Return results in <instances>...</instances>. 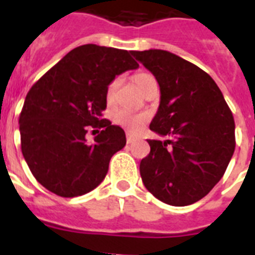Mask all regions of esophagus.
<instances>
[{"label": "esophagus", "instance_id": "esophagus-1", "mask_svg": "<svg viewBox=\"0 0 255 255\" xmlns=\"http://www.w3.org/2000/svg\"><path fill=\"white\" fill-rule=\"evenodd\" d=\"M135 136L133 135H131V133H129V132H127V143L128 144H131V143H133V141H135Z\"/></svg>", "mask_w": 255, "mask_h": 255}]
</instances>
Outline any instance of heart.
<instances>
[{"mask_svg":"<svg viewBox=\"0 0 255 255\" xmlns=\"http://www.w3.org/2000/svg\"><path fill=\"white\" fill-rule=\"evenodd\" d=\"M132 81L137 86L140 91H143L144 88L147 87L148 83L155 81V78L152 77L151 74L147 73H137L132 77ZM118 83L119 81L118 79H114V81L107 86V90H106V102L108 104L112 103V100L115 98L116 88H118ZM115 122L120 126H123L129 131H136L141 127V124L145 122V116L144 115H133L131 112L128 111H119L115 114Z\"/></svg>","mask_w":255,"mask_h":255,"instance_id":"b5f03b06","label":"heart"}]
</instances>
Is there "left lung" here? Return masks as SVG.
<instances>
[{
    "label": "left lung",
    "mask_w": 255,
    "mask_h": 255,
    "mask_svg": "<svg viewBox=\"0 0 255 255\" xmlns=\"http://www.w3.org/2000/svg\"><path fill=\"white\" fill-rule=\"evenodd\" d=\"M155 75L160 104L140 161L144 185L160 201L185 206L201 200L225 173L234 153V119L221 90L204 70L165 50L131 51Z\"/></svg>",
    "instance_id": "8db88e82"
}]
</instances>
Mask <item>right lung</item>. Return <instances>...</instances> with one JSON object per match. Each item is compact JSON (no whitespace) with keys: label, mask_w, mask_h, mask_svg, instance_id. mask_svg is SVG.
Returning <instances> with one entry per match:
<instances>
[{"label":"right lung","mask_w":255,"mask_h":255,"mask_svg":"<svg viewBox=\"0 0 255 255\" xmlns=\"http://www.w3.org/2000/svg\"><path fill=\"white\" fill-rule=\"evenodd\" d=\"M139 67L127 50L88 43L66 54L30 88L19 115L21 149L37 181L61 197L95 189L110 160L126 145L119 126L102 119L106 90ZM102 131L88 144L87 127Z\"/></svg>","instance_id":"obj_1"}]
</instances>
